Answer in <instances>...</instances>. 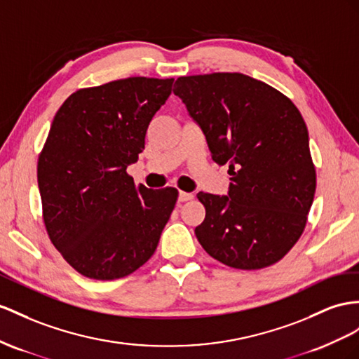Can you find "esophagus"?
Listing matches in <instances>:
<instances>
[{"label":"esophagus","mask_w":359,"mask_h":359,"mask_svg":"<svg viewBox=\"0 0 359 359\" xmlns=\"http://www.w3.org/2000/svg\"><path fill=\"white\" fill-rule=\"evenodd\" d=\"M192 196L191 192H183V191H180L179 192V201H188V200H192Z\"/></svg>","instance_id":"obj_1"}]
</instances>
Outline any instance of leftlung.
Here are the masks:
<instances>
[{"mask_svg": "<svg viewBox=\"0 0 359 359\" xmlns=\"http://www.w3.org/2000/svg\"><path fill=\"white\" fill-rule=\"evenodd\" d=\"M174 95L203 132L212 159L229 165L227 196L200 192L196 227L214 259L240 270L280 261L297 243L316 194L309 136L299 109L240 72L179 77Z\"/></svg>", "mask_w": 359, "mask_h": 359, "instance_id": "left-lung-1", "label": "left lung"}]
</instances>
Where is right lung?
<instances>
[{
	"label": "right lung",
	"mask_w": 359,
	"mask_h": 359,
	"mask_svg": "<svg viewBox=\"0 0 359 359\" xmlns=\"http://www.w3.org/2000/svg\"><path fill=\"white\" fill-rule=\"evenodd\" d=\"M172 79L130 77L69 95L38 162L50 240L80 274L112 280L151 258L176 206V188L136 187L126 172L145 147Z\"/></svg>",
	"instance_id": "add662e5"
}]
</instances>
